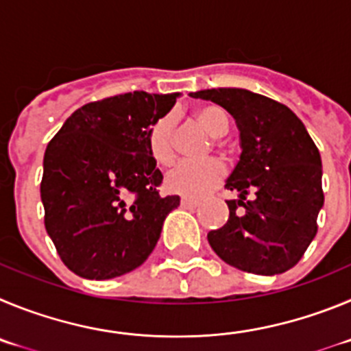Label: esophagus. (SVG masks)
<instances>
[{
  "label": "esophagus",
  "instance_id": "34e87169",
  "mask_svg": "<svg viewBox=\"0 0 351 351\" xmlns=\"http://www.w3.org/2000/svg\"><path fill=\"white\" fill-rule=\"evenodd\" d=\"M180 206H182V208H187V210H194V208L199 206V203H197V201H192V199L183 197L182 201H180Z\"/></svg>",
  "mask_w": 351,
  "mask_h": 351
}]
</instances>
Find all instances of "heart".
Instances as JSON below:
<instances>
[{
  "label": "heart",
  "mask_w": 351,
  "mask_h": 351,
  "mask_svg": "<svg viewBox=\"0 0 351 351\" xmlns=\"http://www.w3.org/2000/svg\"><path fill=\"white\" fill-rule=\"evenodd\" d=\"M192 119L210 138H222L229 131L227 113L217 105H203L194 110ZM148 150L160 164H169L175 157V119L160 117L148 131ZM223 166L215 159L203 162H178L164 178V185L173 194L183 197H204L222 180Z\"/></svg>",
  "instance_id": "heart-1"
}]
</instances>
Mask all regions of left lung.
Masks as SVG:
<instances>
[{
    "mask_svg": "<svg viewBox=\"0 0 351 351\" xmlns=\"http://www.w3.org/2000/svg\"><path fill=\"white\" fill-rule=\"evenodd\" d=\"M234 117L241 156L226 182V226L208 232L213 252L236 269L280 274L301 261L317 234L324 206L322 159L299 117L285 105L246 89H206ZM251 199H248L247 197Z\"/></svg>",
    "mask_w": 351,
    "mask_h": 351,
    "instance_id": "left-lung-1",
    "label": "left lung"
}]
</instances>
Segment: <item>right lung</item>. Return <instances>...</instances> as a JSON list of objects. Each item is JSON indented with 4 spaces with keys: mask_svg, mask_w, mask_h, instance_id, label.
Returning a JSON list of instances; mask_svg holds the SVG:
<instances>
[{
    "mask_svg": "<svg viewBox=\"0 0 351 351\" xmlns=\"http://www.w3.org/2000/svg\"><path fill=\"white\" fill-rule=\"evenodd\" d=\"M178 96L134 90L87 103L47 147L45 229L78 276L110 280L140 267L178 208V195H159L162 173L147 141Z\"/></svg>",
    "mask_w": 351,
    "mask_h": 351,
    "instance_id": "right-lung-1",
    "label": "right lung"
}]
</instances>
